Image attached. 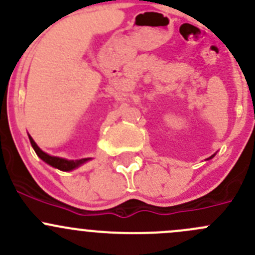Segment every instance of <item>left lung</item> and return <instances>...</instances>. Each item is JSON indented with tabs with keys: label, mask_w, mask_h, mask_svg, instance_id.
Wrapping results in <instances>:
<instances>
[{
	"label": "left lung",
	"mask_w": 255,
	"mask_h": 255,
	"mask_svg": "<svg viewBox=\"0 0 255 255\" xmlns=\"http://www.w3.org/2000/svg\"><path fill=\"white\" fill-rule=\"evenodd\" d=\"M213 156H215V154H213V155H212V156H210V158H208V159H211V158H213Z\"/></svg>",
	"instance_id": "8db88e82"
}]
</instances>
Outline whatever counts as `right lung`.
<instances>
[{
  "label": "right lung",
  "instance_id": "1",
  "mask_svg": "<svg viewBox=\"0 0 255 255\" xmlns=\"http://www.w3.org/2000/svg\"><path fill=\"white\" fill-rule=\"evenodd\" d=\"M28 137H29L30 144H32L33 149H34V151L37 153V155L39 156V158L42 159L43 161H45L48 165L53 166V168H55V169H59V170H61V171H71V170H74V169L81 166L82 164H85L86 161L91 160V158H84V159H76V160H69V159L60 158V156L49 155L48 153L43 151L42 149H40L39 146L37 145V143L33 140V138L30 137L29 134H28Z\"/></svg>",
  "mask_w": 255,
  "mask_h": 255
}]
</instances>
